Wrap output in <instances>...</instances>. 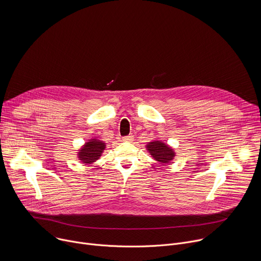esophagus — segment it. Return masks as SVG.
Returning <instances> with one entry per match:
<instances>
[{
	"mask_svg": "<svg viewBox=\"0 0 261 261\" xmlns=\"http://www.w3.org/2000/svg\"><path fill=\"white\" fill-rule=\"evenodd\" d=\"M123 141H132L133 140V136L132 135H129V136H125L122 138Z\"/></svg>",
	"mask_w": 261,
	"mask_h": 261,
	"instance_id": "34e87169",
	"label": "esophagus"
}]
</instances>
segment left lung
<instances>
[{
    "mask_svg": "<svg viewBox=\"0 0 261 261\" xmlns=\"http://www.w3.org/2000/svg\"><path fill=\"white\" fill-rule=\"evenodd\" d=\"M145 150L154 160L163 165H168L176 156L174 148L161 139H153L145 144Z\"/></svg>",
    "mask_w": 261,
    "mask_h": 261,
    "instance_id": "obj_1",
    "label": "left lung"
}]
</instances>
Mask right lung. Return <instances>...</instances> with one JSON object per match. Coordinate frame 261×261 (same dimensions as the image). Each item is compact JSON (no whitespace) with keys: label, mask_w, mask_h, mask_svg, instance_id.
<instances>
[{"label":"right lung","mask_w":261,"mask_h":261,"mask_svg":"<svg viewBox=\"0 0 261 261\" xmlns=\"http://www.w3.org/2000/svg\"><path fill=\"white\" fill-rule=\"evenodd\" d=\"M105 148L106 143L103 140L98 139L97 137H92L81 146L77 151V158L83 164L90 165L100 159Z\"/></svg>","instance_id":"add662e5"}]
</instances>
